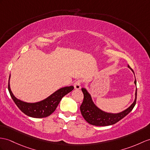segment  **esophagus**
Segmentation results:
<instances>
[{
    "label": "esophagus",
    "instance_id": "1",
    "mask_svg": "<svg viewBox=\"0 0 150 150\" xmlns=\"http://www.w3.org/2000/svg\"><path fill=\"white\" fill-rule=\"evenodd\" d=\"M81 80H77L74 84V87L76 90H79L81 89Z\"/></svg>",
    "mask_w": 150,
    "mask_h": 150
}]
</instances>
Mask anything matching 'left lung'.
Wrapping results in <instances>:
<instances>
[{
  "mask_svg": "<svg viewBox=\"0 0 150 150\" xmlns=\"http://www.w3.org/2000/svg\"><path fill=\"white\" fill-rule=\"evenodd\" d=\"M128 67H129L131 69L129 65H128ZM134 83L136 85V79H135ZM81 90L84 95V98L83 103L81 106H80V111H81V115L84 119L88 123L95 126H108L115 124L129 114L132 110L136 104L137 88L136 91L135 100L129 108H127L126 110L120 113H117V114L105 112L100 110V109H98L93 104L92 97H91L90 95L85 88H81Z\"/></svg>",
  "mask_w": 150,
  "mask_h": 150,
  "instance_id": "8db88e82",
  "label": "left lung"
}]
</instances>
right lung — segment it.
<instances>
[{"label": "right lung", "instance_id": "obj_1", "mask_svg": "<svg viewBox=\"0 0 150 150\" xmlns=\"http://www.w3.org/2000/svg\"><path fill=\"white\" fill-rule=\"evenodd\" d=\"M9 79L8 83V90L10 96L13 98V101L20 110L24 114L30 116L32 118H45L52 115L55 111L58 104L60 103L62 98L65 95L71 92L74 89V86H66L58 90L55 92L51 95L50 97L42 101L35 103H27L18 99L14 96L9 86Z\"/></svg>", "mask_w": 150, "mask_h": 150}]
</instances>
